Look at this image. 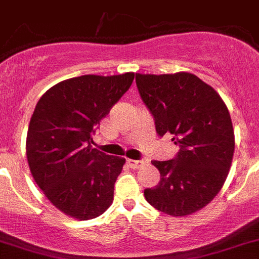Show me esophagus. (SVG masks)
<instances>
[{
    "label": "esophagus",
    "mask_w": 259,
    "mask_h": 259,
    "mask_svg": "<svg viewBox=\"0 0 259 259\" xmlns=\"http://www.w3.org/2000/svg\"><path fill=\"white\" fill-rule=\"evenodd\" d=\"M126 163H127V165H129L132 169H138V168H140V166H142L143 164H144V161H143V160H133V159H127Z\"/></svg>",
    "instance_id": "1"
}]
</instances>
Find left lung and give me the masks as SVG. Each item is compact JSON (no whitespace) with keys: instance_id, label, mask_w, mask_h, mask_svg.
<instances>
[{"instance_id":"obj_1","label":"left lung","mask_w":259,"mask_h":259,"mask_svg":"<svg viewBox=\"0 0 259 259\" xmlns=\"http://www.w3.org/2000/svg\"><path fill=\"white\" fill-rule=\"evenodd\" d=\"M140 98L154 116L159 137L173 135L174 159L153 160L160 182L144 190L145 199L168 215L200 210L219 193L234 153L231 115L219 94L189 72L137 74Z\"/></svg>"}]
</instances>
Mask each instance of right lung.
<instances>
[{
	"label": "right lung",
	"instance_id": "1",
	"mask_svg": "<svg viewBox=\"0 0 259 259\" xmlns=\"http://www.w3.org/2000/svg\"><path fill=\"white\" fill-rule=\"evenodd\" d=\"M133 72L83 75L49 89L31 116L26 155L36 184L66 215L96 218L111 205L125 159L93 148L103 117L129 90Z\"/></svg>",
	"mask_w": 259,
	"mask_h": 259
}]
</instances>
